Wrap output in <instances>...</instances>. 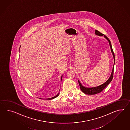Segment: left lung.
Wrapping results in <instances>:
<instances>
[{"mask_svg":"<svg viewBox=\"0 0 130 130\" xmlns=\"http://www.w3.org/2000/svg\"><path fill=\"white\" fill-rule=\"evenodd\" d=\"M95 34L98 36H104V37L106 38L107 39L108 41H109V43L110 44V49H111V53H112L113 56V58H114V60L115 61V55L114 54V52L113 51L112 48V46H111V42L110 40L104 34H102L100 32H99L97 30H95ZM115 64V62L114 63V65H113V68L112 69V71L111 72V75L110 77V78L108 79V80H107L105 83H104V84H102L101 85L95 87H92V88H87V87H85L84 86L82 85V84H81V83L80 82V81L78 80V83L79 84V86L80 87L81 90L85 94H87V95H95V94H96L98 93L101 92L102 91H103V90L105 89V87H106L107 85L110 84V83L111 82V81H112V80L113 77V72H114V66Z\"/></svg>","mask_w":130,"mask_h":130,"instance_id":"left-lung-1","label":"left lung"}]
</instances>
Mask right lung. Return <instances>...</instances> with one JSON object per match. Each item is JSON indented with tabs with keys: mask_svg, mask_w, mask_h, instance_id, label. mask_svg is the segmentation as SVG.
Instances as JSON below:
<instances>
[{
	"mask_svg": "<svg viewBox=\"0 0 130 130\" xmlns=\"http://www.w3.org/2000/svg\"><path fill=\"white\" fill-rule=\"evenodd\" d=\"M62 75L61 76V79H62ZM59 95V93H58V94H57V95H55V96H54V97H53L52 98H47V99H48V100H51V99H54V98H56V97H57L58 95Z\"/></svg>",
	"mask_w": 130,
	"mask_h": 130,
	"instance_id": "right-lung-1",
	"label": "right lung"
}]
</instances>
